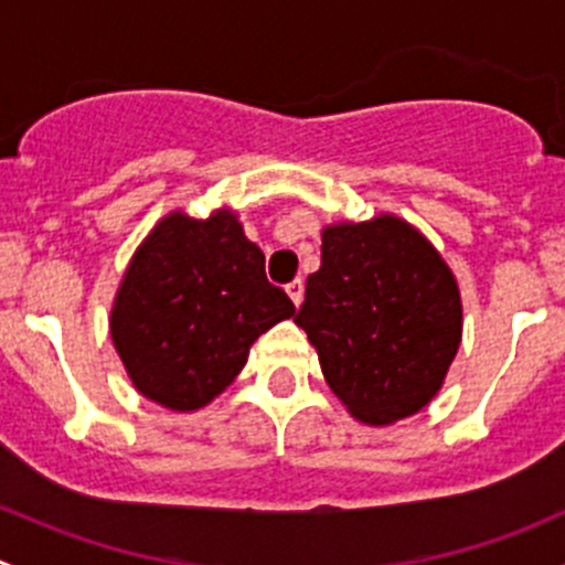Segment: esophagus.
I'll return each instance as SVG.
<instances>
[{"label": "esophagus", "instance_id": "34e87169", "mask_svg": "<svg viewBox=\"0 0 565 565\" xmlns=\"http://www.w3.org/2000/svg\"><path fill=\"white\" fill-rule=\"evenodd\" d=\"M287 295H289V298H292L295 306L303 303V281H300V278H295V281H289V284H287Z\"/></svg>", "mask_w": 565, "mask_h": 565}]
</instances>
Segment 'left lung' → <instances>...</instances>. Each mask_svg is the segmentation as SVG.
Wrapping results in <instances>:
<instances>
[{"mask_svg":"<svg viewBox=\"0 0 565 565\" xmlns=\"http://www.w3.org/2000/svg\"><path fill=\"white\" fill-rule=\"evenodd\" d=\"M330 391L363 424L385 426L435 398L461 341L451 267L396 215L322 230V265L295 315Z\"/></svg>","mask_w":565,"mask_h":565,"instance_id":"obj_1","label":"left lung"}]
</instances>
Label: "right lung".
<instances>
[{
    "mask_svg": "<svg viewBox=\"0 0 565 565\" xmlns=\"http://www.w3.org/2000/svg\"><path fill=\"white\" fill-rule=\"evenodd\" d=\"M295 315L265 276V254L232 210L167 215L125 270L111 341L136 391L169 409L213 402L265 330Z\"/></svg>",
    "mask_w": 565,
    "mask_h": 565,
    "instance_id": "add662e5",
    "label": "right lung"
}]
</instances>
